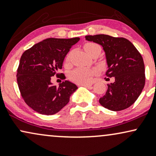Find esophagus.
<instances>
[{
  "label": "esophagus",
  "mask_w": 156,
  "mask_h": 156,
  "mask_svg": "<svg viewBox=\"0 0 156 156\" xmlns=\"http://www.w3.org/2000/svg\"><path fill=\"white\" fill-rule=\"evenodd\" d=\"M81 86H83V87H92V84L83 83V84H81Z\"/></svg>",
  "instance_id": "esophagus-1"
}]
</instances>
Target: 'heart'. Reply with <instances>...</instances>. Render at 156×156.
<instances>
[{"mask_svg": "<svg viewBox=\"0 0 156 156\" xmlns=\"http://www.w3.org/2000/svg\"><path fill=\"white\" fill-rule=\"evenodd\" d=\"M83 48L86 52L92 56V55L95 54V53H101L102 48L101 45L94 42H88L86 43L83 45ZM70 56L71 53H68L65 58V64H69L70 62ZM97 73V69H92V68H87V67H78L76 69H73L69 73V79L71 81L74 82V83L78 84H83V83H88L91 82L93 76Z\"/></svg>", "mask_w": 156, "mask_h": 156, "instance_id": "heart-1", "label": "heart"}]
</instances>
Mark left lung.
<instances>
[{
  "instance_id": "obj_1",
  "label": "left lung",
  "mask_w": 156,
  "mask_h": 156,
  "mask_svg": "<svg viewBox=\"0 0 156 156\" xmlns=\"http://www.w3.org/2000/svg\"><path fill=\"white\" fill-rule=\"evenodd\" d=\"M86 39L103 46L108 69L106 76L115 81L108 84V89L100 103L114 112L124 110L133 105L145 84L144 64L139 51L123 37L105 34L86 36Z\"/></svg>"
}]
</instances>
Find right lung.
I'll return each instance as SVG.
<instances>
[{
	"label": "right lung",
	"instance_id": "right-lung-1",
	"mask_svg": "<svg viewBox=\"0 0 156 156\" xmlns=\"http://www.w3.org/2000/svg\"><path fill=\"white\" fill-rule=\"evenodd\" d=\"M79 39L48 38L23 53L17 71V84L23 99L35 112L44 115L58 112L78 89L68 80L59 87L53 86L51 80L55 76L65 79L64 73L57 71L62 69L66 55Z\"/></svg>",
	"mask_w": 156,
	"mask_h": 156
}]
</instances>
